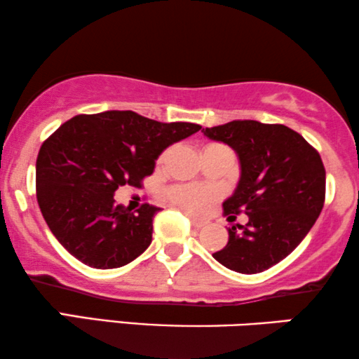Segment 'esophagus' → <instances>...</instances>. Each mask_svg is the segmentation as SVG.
Here are the masks:
<instances>
[{
  "label": "esophagus",
  "instance_id": "34e87169",
  "mask_svg": "<svg viewBox=\"0 0 359 359\" xmlns=\"http://www.w3.org/2000/svg\"><path fill=\"white\" fill-rule=\"evenodd\" d=\"M189 219H191V224L196 227V229H201V227L206 226V222L199 221V219H196V217H191V216H189Z\"/></svg>",
  "mask_w": 359,
  "mask_h": 359
}]
</instances>
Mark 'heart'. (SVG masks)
Here are the masks:
<instances>
[{
    "label": "heart",
    "mask_w": 359,
    "mask_h": 359,
    "mask_svg": "<svg viewBox=\"0 0 359 359\" xmlns=\"http://www.w3.org/2000/svg\"><path fill=\"white\" fill-rule=\"evenodd\" d=\"M166 194H168L170 201L176 204V206L194 214L203 212L208 208V204L212 199H216V191L194 184L171 186L166 191Z\"/></svg>",
    "instance_id": "obj_1"
}]
</instances>
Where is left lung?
Listing matches in <instances>:
<instances>
[{
	"label": "left lung",
	"mask_w": 359,
	"mask_h": 359,
	"mask_svg": "<svg viewBox=\"0 0 359 359\" xmlns=\"http://www.w3.org/2000/svg\"><path fill=\"white\" fill-rule=\"evenodd\" d=\"M203 133L239 156L241 180L222 208L226 216H249L245 226L227 229L226 248L212 257L239 273L267 271L304 241L322 212V158L300 133L280 123L232 120Z\"/></svg>",
	"instance_id": "left-lung-1"
}]
</instances>
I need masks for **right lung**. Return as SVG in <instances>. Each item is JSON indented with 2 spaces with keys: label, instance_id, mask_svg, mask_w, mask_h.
I'll return each instance as SVG.
<instances>
[{
  "label": "right lung",
  "instance_id": "1",
  "mask_svg": "<svg viewBox=\"0 0 359 359\" xmlns=\"http://www.w3.org/2000/svg\"><path fill=\"white\" fill-rule=\"evenodd\" d=\"M199 130L132 110L76 115L60 125L36 160L37 204L55 239L94 269L122 267L145 252L160 208L145 203L132 212L115 203V191L140 188L163 150Z\"/></svg>",
  "mask_w": 359,
  "mask_h": 359
}]
</instances>
